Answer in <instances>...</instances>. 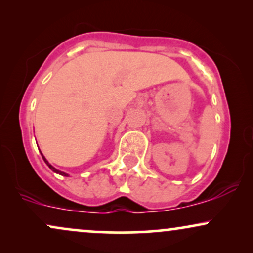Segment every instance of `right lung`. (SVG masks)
I'll return each instance as SVG.
<instances>
[{"label":"right lung","instance_id":"obj_1","mask_svg":"<svg viewBox=\"0 0 253 253\" xmlns=\"http://www.w3.org/2000/svg\"><path fill=\"white\" fill-rule=\"evenodd\" d=\"M41 154H42V153H41ZM42 158H43L44 163H45V164H47V165H48V167H49V169H51V171H53V172H55V173H59V174H61V175H65V176H68V174H67V173H65V172H61V171H59V169H55V167H53V166H51V165H50V164H49V163H48V160H47V159H45V158L43 157V154H42Z\"/></svg>","mask_w":253,"mask_h":253}]
</instances>
